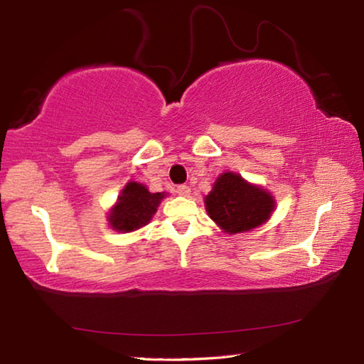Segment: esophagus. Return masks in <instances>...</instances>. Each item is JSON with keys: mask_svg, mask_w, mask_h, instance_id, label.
<instances>
[{"mask_svg": "<svg viewBox=\"0 0 364 364\" xmlns=\"http://www.w3.org/2000/svg\"><path fill=\"white\" fill-rule=\"evenodd\" d=\"M176 193L179 196H188L190 195V188L187 187V185H179V187L176 188Z\"/></svg>", "mask_w": 364, "mask_h": 364, "instance_id": "obj_1", "label": "esophagus"}]
</instances>
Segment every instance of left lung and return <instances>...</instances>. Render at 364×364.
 Masks as SVG:
<instances>
[{"mask_svg": "<svg viewBox=\"0 0 364 364\" xmlns=\"http://www.w3.org/2000/svg\"><path fill=\"white\" fill-rule=\"evenodd\" d=\"M208 215L226 235H237L258 228L269 220L276 200L269 190L247 182L241 174L226 171L217 177L204 196Z\"/></svg>", "mask_w": 364, "mask_h": 364, "instance_id": "obj_1", "label": "left lung"}]
</instances>
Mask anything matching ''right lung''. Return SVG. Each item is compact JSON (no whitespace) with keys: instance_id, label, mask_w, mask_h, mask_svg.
I'll list each match as a JSON object with an SVG mask.
<instances>
[{"instance_id":"right-lung-1","label":"right lung","mask_w":364,"mask_h":364,"mask_svg":"<svg viewBox=\"0 0 364 364\" xmlns=\"http://www.w3.org/2000/svg\"><path fill=\"white\" fill-rule=\"evenodd\" d=\"M168 193H152L144 183L129 181L122 188L117 201L107 212V222L119 232H133L152 220L163 198Z\"/></svg>"}]
</instances>
